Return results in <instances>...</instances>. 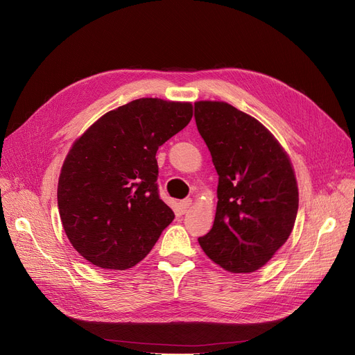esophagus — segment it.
<instances>
[{
    "mask_svg": "<svg viewBox=\"0 0 355 355\" xmlns=\"http://www.w3.org/2000/svg\"><path fill=\"white\" fill-rule=\"evenodd\" d=\"M190 207H191V198H184L180 201V209L182 213H187Z\"/></svg>",
    "mask_w": 355,
    "mask_h": 355,
    "instance_id": "esophagus-1",
    "label": "esophagus"
}]
</instances>
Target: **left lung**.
I'll return each instance as SVG.
<instances>
[{"instance_id": "8db88e82", "label": "left lung", "mask_w": 355, "mask_h": 355, "mask_svg": "<svg viewBox=\"0 0 355 355\" xmlns=\"http://www.w3.org/2000/svg\"><path fill=\"white\" fill-rule=\"evenodd\" d=\"M194 118L218 174L214 225L198 243L223 269L254 272L293 229L300 196L292 164L262 123L226 102H196Z\"/></svg>"}]
</instances>
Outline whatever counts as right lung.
I'll list each match as a JSON object with an SVG mask.
<instances>
[{"instance_id": "obj_1", "label": "right lung", "mask_w": 355, "mask_h": 355, "mask_svg": "<svg viewBox=\"0 0 355 355\" xmlns=\"http://www.w3.org/2000/svg\"><path fill=\"white\" fill-rule=\"evenodd\" d=\"M191 116V103L142 98L107 112L73 144L58 206L70 243L92 265L135 266L174 220L159 198L155 155Z\"/></svg>"}]
</instances>
